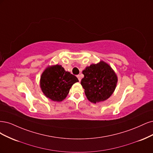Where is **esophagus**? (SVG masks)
<instances>
[{"label": "esophagus", "instance_id": "34e87169", "mask_svg": "<svg viewBox=\"0 0 153 153\" xmlns=\"http://www.w3.org/2000/svg\"><path fill=\"white\" fill-rule=\"evenodd\" d=\"M77 78H78V79H79V81H81V76H80V75H77Z\"/></svg>", "mask_w": 153, "mask_h": 153}]
</instances>
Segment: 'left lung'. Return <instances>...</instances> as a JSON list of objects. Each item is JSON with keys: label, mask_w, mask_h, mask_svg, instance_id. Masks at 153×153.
I'll return each mask as SVG.
<instances>
[{"label": "left lung", "mask_w": 153, "mask_h": 153, "mask_svg": "<svg viewBox=\"0 0 153 153\" xmlns=\"http://www.w3.org/2000/svg\"><path fill=\"white\" fill-rule=\"evenodd\" d=\"M84 77L81 84L88 100L98 103L107 100L114 93L117 76L112 67L102 60L92 63L82 71Z\"/></svg>", "instance_id": "left-lung-1"}]
</instances>
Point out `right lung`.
Returning <instances> with one entry per match:
<instances>
[{
	"label": "right lung",
	"mask_w": 153,
	"mask_h": 153,
	"mask_svg": "<svg viewBox=\"0 0 153 153\" xmlns=\"http://www.w3.org/2000/svg\"><path fill=\"white\" fill-rule=\"evenodd\" d=\"M78 79L69 72L65 71L61 65L47 67L40 79L41 89L49 99L62 102L67 97L74 84Z\"/></svg>",
	"instance_id": "1"
}]
</instances>
